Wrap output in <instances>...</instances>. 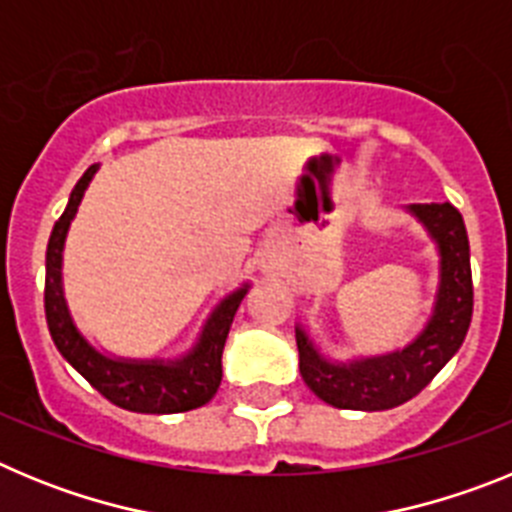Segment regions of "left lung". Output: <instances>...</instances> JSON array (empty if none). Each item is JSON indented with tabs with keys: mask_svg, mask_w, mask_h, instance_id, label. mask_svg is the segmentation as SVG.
I'll use <instances>...</instances> for the list:
<instances>
[{
	"mask_svg": "<svg viewBox=\"0 0 512 512\" xmlns=\"http://www.w3.org/2000/svg\"><path fill=\"white\" fill-rule=\"evenodd\" d=\"M410 212L428 228L441 253L436 310L423 333L395 354L351 364H330L312 346L305 330H295L302 379L320 400L333 408L374 413L413 400L459 351L467 336L472 323L474 287L469 238L461 212L451 202L410 205Z\"/></svg>",
	"mask_w": 512,
	"mask_h": 512,
	"instance_id": "obj_1",
	"label": "left lung"
}]
</instances>
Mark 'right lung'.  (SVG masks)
<instances>
[{
	"instance_id": "right-lung-1",
	"label": "right lung",
	"mask_w": 512,
	"mask_h": 512,
	"mask_svg": "<svg viewBox=\"0 0 512 512\" xmlns=\"http://www.w3.org/2000/svg\"><path fill=\"white\" fill-rule=\"evenodd\" d=\"M94 174H97V164L89 166L76 182L69 205L53 225L48 251H45V320H48L53 343L63 359L117 408L151 415L187 413V410L202 408L205 402L215 397L217 387H220L225 338H228L235 310L241 305L248 287L238 289L217 305L197 346L184 359L164 364V361L110 359V356L99 354L97 348L89 346L87 338L76 330L61 289L63 241H66L71 220L79 210L84 189L89 187Z\"/></svg>"
}]
</instances>
